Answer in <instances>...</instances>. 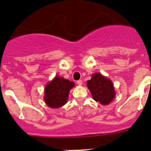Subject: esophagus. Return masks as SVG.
<instances>
[{
  "instance_id": "1",
  "label": "esophagus",
  "mask_w": 151,
  "mask_h": 151,
  "mask_svg": "<svg viewBox=\"0 0 151 151\" xmlns=\"http://www.w3.org/2000/svg\"><path fill=\"white\" fill-rule=\"evenodd\" d=\"M77 85H82V84H83V81H82V80H78V81L77 82Z\"/></svg>"
}]
</instances>
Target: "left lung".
<instances>
[{
  "label": "left lung",
  "mask_w": 151,
  "mask_h": 151,
  "mask_svg": "<svg viewBox=\"0 0 151 151\" xmlns=\"http://www.w3.org/2000/svg\"><path fill=\"white\" fill-rule=\"evenodd\" d=\"M87 86L93 99L101 104L108 105L115 99L116 93L112 80L101 73L93 74L91 80L87 82Z\"/></svg>",
  "instance_id": "1"
}]
</instances>
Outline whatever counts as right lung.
I'll use <instances>...</instances> for the list:
<instances>
[{"mask_svg":"<svg viewBox=\"0 0 151 151\" xmlns=\"http://www.w3.org/2000/svg\"><path fill=\"white\" fill-rule=\"evenodd\" d=\"M74 83L56 75L45 88V102L50 108L58 109L68 101L70 90L74 88Z\"/></svg>","mask_w":151,"mask_h":151,"instance_id":"add662e5","label":"right lung"}]
</instances>
